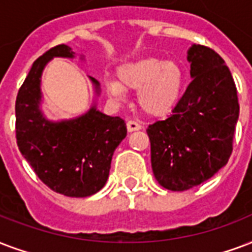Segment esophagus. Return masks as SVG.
Wrapping results in <instances>:
<instances>
[{
	"instance_id": "34e87169",
	"label": "esophagus",
	"mask_w": 252,
	"mask_h": 252,
	"mask_svg": "<svg viewBox=\"0 0 252 252\" xmlns=\"http://www.w3.org/2000/svg\"><path fill=\"white\" fill-rule=\"evenodd\" d=\"M126 129H128V132H134V130L141 129V126L137 122H134V120H129V122L126 123Z\"/></svg>"
}]
</instances>
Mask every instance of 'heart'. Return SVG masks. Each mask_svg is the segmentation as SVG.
<instances>
[{"label": "heart", "instance_id": "heart-1", "mask_svg": "<svg viewBox=\"0 0 252 252\" xmlns=\"http://www.w3.org/2000/svg\"><path fill=\"white\" fill-rule=\"evenodd\" d=\"M116 78H105V92L123 101L128 90L137 91V103L149 116H164L177 105L184 86V72L177 63L157 57H141L123 63Z\"/></svg>", "mask_w": 252, "mask_h": 252}]
</instances>
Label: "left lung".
<instances>
[{
    "label": "left lung",
    "mask_w": 252,
    "mask_h": 252,
    "mask_svg": "<svg viewBox=\"0 0 252 252\" xmlns=\"http://www.w3.org/2000/svg\"><path fill=\"white\" fill-rule=\"evenodd\" d=\"M191 83L172 115L148 126L152 170L162 188L184 191L207 181L233 152L239 104L226 63L214 50H188Z\"/></svg>",
    "instance_id": "left-lung-1"
}]
</instances>
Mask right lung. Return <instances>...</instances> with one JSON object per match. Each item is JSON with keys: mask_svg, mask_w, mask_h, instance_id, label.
<instances>
[{"mask_svg": "<svg viewBox=\"0 0 252 252\" xmlns=\"http://www.w3.org/2000/svg\"><path fill=\"white\" fill-rule=\"evenodd\" d=\"M53 58H75L67 45L55 46L32 63L15 100V133L22 156L45 185L59 194L83 198L103 189L115 149L126 139V126L96 103L78 118L54 122L42 112V74ZM83 59V57H82ZM95 95L100 83L90 76Z\"/></svg>", "mask_w": 252, "mask_h": 252, "instance_id": "add662e5", "label": "right lung"}]
</instances>
